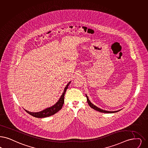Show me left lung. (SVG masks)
Segmentation results:
<instances>
[{"instance_id": "1", "label": "left lung", "mask_w": 148, "mask_h": 148, "mask_svg": "<svg viewBox=\"0 0 148 148\" xmlns=\"http://www.w3.org/2000/svg\"><path fill=\"white\" fill-rule=\"evenodd\" d=\"M86 98H87V101H88V104H89V106H90V107H91L92 108H93V109H94L95 110H96V111H99V112H100L102 113H115V112H117L118 111H119L120 110H119V111H105V110H102V109H101L100 108H99V107H97V106H96L95 105H94V104H92L91 102H90V101L89 100V98H88V96L86 95Z\"/></svg>"}]
</instances>
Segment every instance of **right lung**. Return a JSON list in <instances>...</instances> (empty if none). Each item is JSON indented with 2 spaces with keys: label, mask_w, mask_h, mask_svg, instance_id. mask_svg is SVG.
<instances>
[{
  "label": "right lung",
  "mask_w": 148,
  "mask_h": 148,
  "mask_svg": "<svg viewBox=\"0 0 148 148\" xmlns=\"http://www.w3.org/2000/svg\"><path fill=\"white\" fill-rule=\"evenodd\" d=\"M71 82L68 83V84L65 86L64 91H63L62 95H61L59 100L58 101V102L52 106L50 107L47 108H46L42 111H40V112H31L26 110H25V111L26 112L28 113L29 114H30V115H31L35 117H36V118H44V117H49V116H52L53 114H54L55 113L58 112L60 110L62 109V106L63 105V103L64 102V95H65V92H66V89H68V87L69 85Z\"/></svg>",
  "instance_id": "right-lung-1"
}]
</instances>
